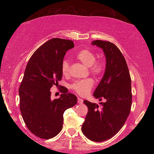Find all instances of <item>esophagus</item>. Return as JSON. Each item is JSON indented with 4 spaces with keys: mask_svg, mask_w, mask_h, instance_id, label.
Instances as JSON below:
<instances>
[{
    "mask_svg": "<svg viewBox=\"0 0 154 154\" xmlns=\"http://www.w3.org/2000/svg\"><path fill=\"white\" fill-rule=\"evenodd\" d=\"M77 103H79V104H82V103H83V99L80 98H78V99H77Z\"/></svg>",
    "mask_w": 154,
    "mask_h": 154,
    "instance_id": "obj_1",
    "label": "esophagus"
}]
</instances>
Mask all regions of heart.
I'll return each mask as SVG.
<instances>
[{"instance_id": "b5f03b06", "label": "heart", "mask_w": 154, "mask_h": 154, "mask_svg": "<svg viewBox=\"0 0 154 154\" xmlns=\"http://www.w3.org/2000/svg\"><path fill=\"white\" fill-rule=\"evenodd\" d=\"M77 58L85 65L89 68V71L92 75L99 77L102 75L105 71V66L102 61H96V56L94 52L90 49H83L78 52ZM70 62L68 60H64L62 63V73L64 76H67L69 74ZM94 82L92 79H88L85 80L78 81L72 83L71 88L75 92L79 95L85 96L88 94L90 90L93 88Z\"/></svg>"}]
</instances>
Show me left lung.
Wrapping results in <instances>:
<instances>
[{
    "label": "left lung",
    "instance_id": "1",
    "mask_svg": "<svg viewBox=\"0 0 154 154\" xmlns=\"http://www.w3.org/2000/svg\"><path fill=\"white\" fill-rule=\"evenodd\" d=\"M92 44L102 49L106 58L105 73L93 96L106 101L100 103V108L97 104L83 101L88 111L82 130L88 139L102 142L118 133L129 116L131 78L126 60L115 44L101 40L94 41Z\"/></svg>",
    "mask_w": 154,
    "mask_h": 154
}]
</instances>
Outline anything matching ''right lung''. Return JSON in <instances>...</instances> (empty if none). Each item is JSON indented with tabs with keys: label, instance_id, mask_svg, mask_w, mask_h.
<instances>
[{
	"label": "right lung",
	"instance_id": "1",
	"mask_svg": "<svg viewBox=\"0 0 154 154\" xmlns=\"http://www.w3.org/2000/svg\"><path fill=\"white\" fill-rule=\"evenodd\" d=\"M73 41L54 38L39 47L31 56L21 82L20 109L28 130L41 139L56 137L62 129L63 114L75 106L77 98L62 87L60 97L51 100L50 89L62 77V63Z\"/></svg>",
	"mask_w": 154,
	"mask_h": 154
}]
</instances>
